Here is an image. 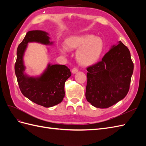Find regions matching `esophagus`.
<instances>
[{
	"instance_id": "34e87169",
	"label": "esophagus",
	"mask_w": 146,
	"mask_h": 146,
	"mask_svg": "<svg viewBox=\"0 0 146 146\" xmlns=\"http://www.w3.org/2000/svg\"><path fill=\"white\" fill-rule=\"evenodd\" d=\"M78 71V69L76 68H74L72 69V70H71V72H72V74H76V73Z\"/></svg>"
}]
</instances>
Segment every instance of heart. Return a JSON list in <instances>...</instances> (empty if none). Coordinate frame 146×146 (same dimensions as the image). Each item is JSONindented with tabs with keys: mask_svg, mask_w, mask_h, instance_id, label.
I'll return each mask as SVG.
<instances>
[{
	"mask_svg": "<svg viewBox=\"0 0 146 146\" xmlns=\"http://www.w3.org/2000/svg\"><path fill=\"white\" fill-rule=\"evenodd\" d=\"M64 47L68 50H76V59L83 66L95 64L99 60L104 50V42L100 38L92 35L72 36L64 41ZM66 49L62 47L60 51L65 54Z\"/></svg>",
	"mask_w": 146,
	"mask_h": 146,
	"instance_id": "obj_1",
	"label": "heart"
}]
</instances>
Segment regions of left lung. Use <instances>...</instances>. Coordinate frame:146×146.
<instances>
[{
	"label": "left lung",
	"instance_id": "obj_1",
	"mask_svg": "<svg viewBox=\"0 0 146 146\" xmlns=\"http://www.w3.org/2000/svg\"><path fill=\"white\" fill-rule=\"evenodd\" d=\"M133 68L129 48L119 41L100 61L86 69L87 101L96 108H107L123 99L129 91Z\"/></svg>",
	"mask_w": 146,
	"mask_h": 146
}]
</instances>
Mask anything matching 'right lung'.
<instances>
[{"label":"right lung","instance_id":"add662e5","mask_svg":"<svg viewBox=\"0 0 146 146\" xmlns=\"http://www.w3.org/2000/svg\"><path fill=\"white\" fill-rule=\"evenodd\" d=\"M48 34L42 30L29 31L17 49L15 65V74L23 94L33 102L48 108L60 104L64 97V83L71 76L70 69L65 65L48 64L39 77H30L24 71L23 56L29 42H36L51 45Z\"/></svg>","mask_w":146,"mask_h":146}]
</instances>
